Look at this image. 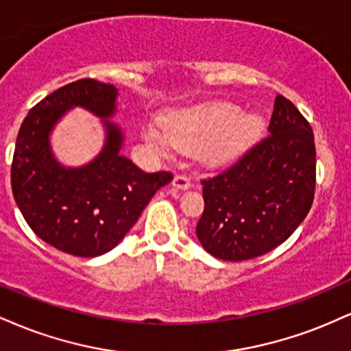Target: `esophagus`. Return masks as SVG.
<instances>
[{"instance_id": "34e87169", "label": "esophagus", "mask_w": 351, "mask_h": 351, "mask_svg": "<svg viewBox=\"0 0 351 351\" xmlns=\"http://www.w3.org/2000/svg\"><path fill=\"white\" fill-rule=\"evenodd\" d=\"M173 186L178 189H188L191 186V180H189V176L183 175V173H178V175L173 178Z\"/></svg>"}]
</instances>
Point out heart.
<instances>
[{
    "instance_id": "1",
    "label": "heart",
    "mask_w": 351,
    "mask_h": 351,
    "mask_svg": "<svg viewBox=\"0 0 351 351\" xmlns=\"http://www.w3.org/2000/svg\"><path fill=\"white\" fill-rule=\"evenodd\" d=\"M163 134L149 128L143 134L150 145L165 149L173 145L194 154L208 163H226L247 149L260 134L261 121L255 114L240 111L230 103L181 111L162 121Z\"/></svg>"
}]
</instances>
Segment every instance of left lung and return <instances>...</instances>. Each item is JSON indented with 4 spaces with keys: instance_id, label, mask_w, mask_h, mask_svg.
Wrapping results in <instances>:
<instances>
[{
    "instance_id": "8db88e82",
    "label": "left lung",
    "mask_w": 351,
    "mask_h": 351,
    "mask_svg": "<svg viewBox=\"0 0 351 351\" xmlns=\"http://www.w3.org/2000/svg\"><path fill=\"white\" fill-rule=\"evenodd\" d=\"M268 135L232 167L201 180L204 213L196 235L216 258L271 252L298 229L315 193V143L299 109L278 95Z\"/></svg>"
}]
</instances>
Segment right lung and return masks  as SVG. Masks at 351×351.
I'll use <instances>...</instances> for the list:
<instances>
[{
	"instance_id": "add662e5",
	"label": "right lung",
	"mask_w": 351,
	"mask_h": 351,
	"mask_svg": "<svg viewBox=\"0 0 351 351\" xmlns=\"http://www.w3.org/2000/svg\"><path fill=\"white\" fill-rule=\"evenodd\" d=\"M114 84L82 78L50 93L21 124L11 165L16 204L37 237L75 256L112 250L170 171L145 173L121 155L122 132L108 117L116 111ZM82 106L103 117L107 145L91 164L63 169L48 145L49 130L66 108Z\"/></svg>"
}]
</instances>
